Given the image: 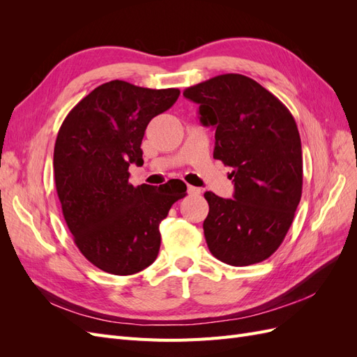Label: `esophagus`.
<instances>
[{"mask_svg":"<svg viewBox=\"0 0 357 357\" xmlns=\"http://www.w3.org/2000/svg\"><path fill=\"white\" fill-rule=\"evenodd\" d=\"M188 193L190 197H199L202 190L199 188H195V186H188Z\"/></svg>","mask_w":357,"mask_h":357,"instance_id":"esophagus-1","label":"esophagus"}]
</instances>
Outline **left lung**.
Segmentation results:
<instances>
[{"instance_id": "8db88e82", "label": "left lung", "mask_w": 357, "mask_h": 357, "mask_svg": "<svg viewBox=\"0 0 357 357\" xmlns=\"http://www.w3.org/2000/svg\"><path fill=\"white\" fill-rule=\"evenodd\" d=\"M183 95L199 104V121L215 129L213 156L232 167L234 197L205 192L204 235L210 252L232 266L271 256L295 218L302 195V149L294 116L250 77L222 74Z\"/></svg>"}]
</instances>
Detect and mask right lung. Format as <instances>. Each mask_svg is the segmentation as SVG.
Instances as JSON below:
<instances>
[{
    "mask_svg": "<svg viewBox=\"0 0 357 357\" xmlns=\"http://www.w3.org/2000/svg\"><path fill=\"white\" fill-rule=\"evenodd\" d=\"M178 89H147L123 80L95 88L62 122L53 152L55 185L74 243L96 268L131 275L159 253V223L186 185L129 183L143 165L142 142L152 119L167 112Z\"/></svg>",
    "mask_w": 357,
    "mask_h": 357,
    "instance_id": "1",
    "label": "right lung"
}]
</instances>
